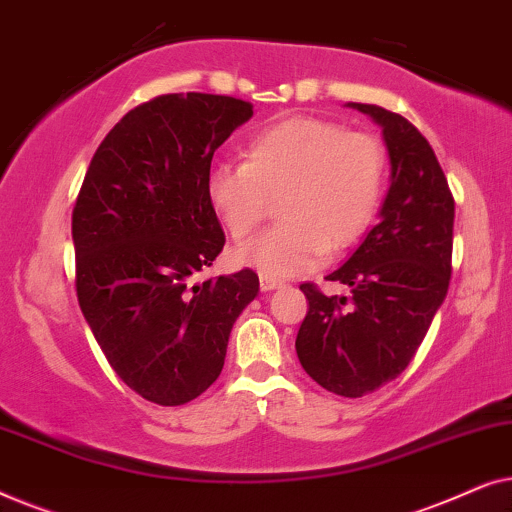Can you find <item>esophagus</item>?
<instances>
[{"mask_svg":"<svg viewBox=\"0 0 512 512\" xmlns=\"http://www.w3.org/2000/svg\"><path fill=\"white\" fill-rule=\"evenodd\" d=\"M279 286H282L279 279H270V277L261 275V291H275V289H279Z\"/></svg>","mask_w":512,"mask_h":512,"instance_id":"34e87169","label":"esophagus"}]
</instances>
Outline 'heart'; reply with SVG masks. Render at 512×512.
<instances>
[{
  "label": "heart",
  "instance_id": "obj_1",
  "mask_svg": "<svg viewBox=\"0 0 512 512\" xmlns=\"http://www.w3.org/2000/svg\"><path fill=\"white\" fill-rule=\"evenodd\" d=\"M244 163L207 174V200L235 242L258 233L279 200V223L235 261L263 277L310 270L326 251H342L373 223L387 179V151L370 132L326 118H289L258 132Z\"/></svg>",
  "mask_w": 512,
  "mask_h": 512
}]
</instances>
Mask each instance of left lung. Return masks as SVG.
<instances>
[{"mask_svg":"<svg viewBox=\"0 0 512 512\" xmlns=\"http://www.w3.org/2000/svg\"><path fill=\"white\" fill-rule=\"evenodd\" d=\"M354 109L382 125L391 186L382 219L361 247L326 279L352 296H324L300 284L307 314L300 366L338 396L361 398L396 380L415 359L452 277L454 198L431 144L408 118L375 104Z\"/></svg>","mask_w":512,"mask_h":512,"instance_id":"8db88e82","label":"left lung"}]
</instances>
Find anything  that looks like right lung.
<instances>
[{
    "mask_svg": "<svg viewBox=\"0 0 512 512\" xmlns=\"http://www.w3.org/2000/svg\"><path fill=\"white\" fill-rule=\"evenodd\" d=\"M254 104L170 93L130 109L97 146L72 212L76 298L109 366L158 405H184L221 375L230 328L258 275L193 284L226 235L207 200L214 151Z\"/></svg>",
    "mask_w": 512,
    "mask_h": 512,
    "instance_id": "obj_1",
    "label": "right lung"
}]
</instances>
